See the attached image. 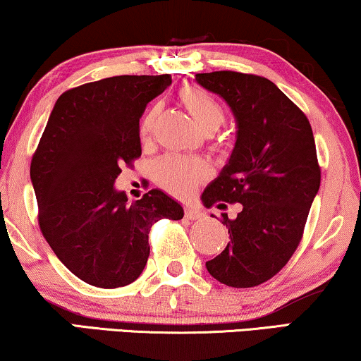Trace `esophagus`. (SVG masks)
<instances>
[{
	"mask_svg": "<svg viewBox=\"0 0 361 361\" xmlns=\"http://www.w3.org/2000/svg\"><path fill=\"white\" fill-rule=\"evenodd\" d=\"M206 214H204V211H201L199 207L195 206H185V217L190 221H195V219H201V217H204Z\"/></svg>",
	"mask_w": 361,
	"mask_h": 361,
	"instance_id": "34e87169",
	"label": "esophagus"
}]
</instances>
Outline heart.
<instances>
[{
	"label": "heart",
	"instance_id": "obj_1",
	"mask_svg": "<svg viewBox=\"0 0 361 361\" xmlns=\"http://www.w3.org/2000/svg\"><path fill=\"white\" fill-rule=\"evenodd\" d=\"M180 100L192 115L202 132L212 133L224 123V109L211 93L199 87H188L180 92ZM155 120V109H150L140 122V139L149 140ZM206 166L197 159L182 155H166L159 160L155 179L164 189L177 195H188L206 176Z\"/></svg>",
	"mask_w": 361,
	"mask_h": 361
}]
</instances>
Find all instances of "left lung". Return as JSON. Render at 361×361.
Segmentation results:
<instances>
[{
    "instance_id": "8db88e82",
    "label": "left lung",
    "mask_w": 361,
    "mask_h": 361,
    "mask_svg": "<svg viewBox=\"0 0 361 361\" xmlns=\"http://www.w3.org/2000/svg\"><path fill=\"white\" fill-rule=\"evenodd\" d=\"M195 82L228 102L238 126L229 162L202 202L243 206L235 219L222 214L231 241L206 268L226 286H257L286 266L303 238L322 182L313 130L268 78L226 70L197 73Z\"/></svg>"
}]
</instances>
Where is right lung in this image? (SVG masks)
<instances>
[{
	"label": "right lung",
	"instance_id": "obj_1",
	"mask_svg": "<svg viewBox=\"0 0 361 361\" xmlns=\"http://www.w3.org/2000/svg\"><path fill=\"white\" fill-rule=\"evenodd\" d=\"M171 83V75H120L66 90L31 159L39 229L58 259L92 286L135 281L149 259L154 222L184 217L162 190L128 204L114 188L120 167L142 154L147 104Z\"/></svg>",
	"mask_w": 361,
	"mask_h": 361
}]
</instances>
